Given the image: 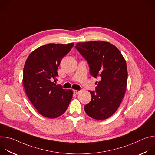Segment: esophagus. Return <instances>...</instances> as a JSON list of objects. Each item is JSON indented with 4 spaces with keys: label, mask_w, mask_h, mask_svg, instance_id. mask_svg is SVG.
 Wrapping results in <instances>:
<instances>
[{
    "label": "esophagus",
    "mask_w": 155,
    "mask_h": 155,
    "mask_svg": "<svg viewBox=\"0 0 155 155\" xmlns=\"http://www.w3.org/2000/svg\"><path fill=\"white\" fill-rule=\"evenodd\" d=\"M80 91H78V90H74V93L76 94H78L80 93Z\"/></svg>",
    "instance_id": "34e87169"
}]
</instances>
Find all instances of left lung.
Instances as JSON below:
<instances>
[{"mask_svg":"<svg viewBox=\"0 0 155 155\" xmlns=\"http://www.w3.org/2000/svg\"><path fill=\"white\" fill-rule=\"evenodd\" d=\"M75 48L87 61L91 75L100 81L91 100L84 106L90 117L102 120L111 117L124 96L127 80L126 62L112 44L101 41L77 43Z\"/></svg>","mask_w":155,"mask_h":155,"instance_id":"obj_1","label":"left lung"}]
</instances>
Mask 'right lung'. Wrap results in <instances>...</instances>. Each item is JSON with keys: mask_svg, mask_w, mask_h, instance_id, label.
Returning a JSON list of instances; mask_svg holds the SVG:
<instances>
[{"mask_svg": "<svg viewBox=\"0 0 155 155\" xmlns=\"http://www.w3.org/2000/svg\"><path fill=\"white\" fill-rule=\"evenodd\" d=\"M74 46L49 43L40 47L28 56L23 70V83L26 93L42 116L55 118L68 109L73 92L56 84L58 66Z\"/></svg>", "mask_w": 155, "mask_h": 155, "instance_id": "obj_1", "label": "right lung"}]
</instances>
